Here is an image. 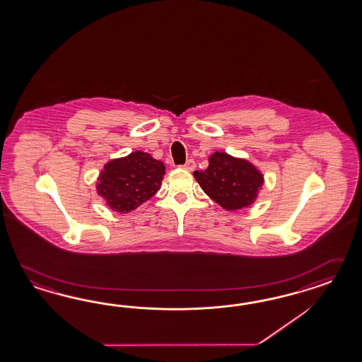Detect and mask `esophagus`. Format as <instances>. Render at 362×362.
Here are the masks:
<instances>
[{
    "mask_svg": "<svg viewBox=\"0 0 362 362\" xmlns=\"http://www.w3.org/2000/svg\"><path fill=\"white\" fill-rule=\"evenodd\" d=\"M182 168H185V170H188V171H194V168H196V163H194V159H188Z\"/></svg>",
    "mask_w": 362,
    "mask_h": 362,
    "instance_id": "1",
    "label": "esophagus"
}]
</instances>
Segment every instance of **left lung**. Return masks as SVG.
Masks as SVG:
<instances>
[{
  "label": "left lung",
  "instance_id": "left-lung-1",
  "mask_svg": "<svg viewBox=\"0 0 362 362\" xmlns=\"http://www.w3.org/2000/svg\"><path fill=\"white\" fill-rule=\"evenodd\" d=\"M194 177L204 192L228 211L251 205L264 183L263 175L248 160L218 151L209 157L206 170L194 171Z\"/></svg>",
  "mask_w": 362,
  "mask_h": 362
}]
</instances>
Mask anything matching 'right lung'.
I'll return each instance as SVG.
<instances>
[{
  "instance_id": "right-lung-1",
  "label": "right lung",
  "mask_w": 362,
  "mask_h": 362,
  "mask_svg": "<svg viewBox=\"0 0 362 362\" xmlns=\"http://www.w3.org/2000/svg\"><path fill=\"white\" fill-rule=\"evenodd\" d=\"M165 165L148 153L134 151L107 163L98 177L97 192L115 212L128 213L157 194Z\"/></svg>"
}]
</instances>
